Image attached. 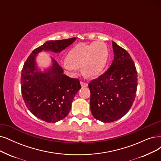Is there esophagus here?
Masks as SVG:
<instances>
[{
	"label": "esophagus",
	"mask_w": 161,
	"mask_h": 161,
	"mask_svg": "<svg viewBox=\"0 0 161 161\" xmlns=\"http://www.w3.org/2000/svg\"><path fill=\"white\" fill-rule=\"evenodd\" d=\"M80 85L82 86V87H86L88 86V83L83 81H80Z\"/></svg>",
	"instance_id": "34e87169"
}]
</instances>
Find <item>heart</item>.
<instances>
[{
	"mask_svg": "<svg viewBox=\"0 0 161 161\" xmlns=\"http://www.w3.org/2000/svg\"><path fill=\"white\" fill-rule=\"evenodd\" d=\"M108 55V47L103 42H96L88 45L79 43L69 51L63 66L72 73L81 67L82 73L85 76L94 77L106 67Z\"/></svg>",
	"mask_w": 161,
	"mask_h": 161,
	"instance_id": "b5f03b06",
	"label": "heart"
}]
</instances>
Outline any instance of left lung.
<instances>
[{"mask_svg":"<svg viewBox=\"0 0 161 161\" xmlns=\"http://www.w3.org/2000/svg\"><path fill=\"white\" fill-rule=\"evenodd\" d=\"M114 57L110 68L88 83L91 110L104 123L116 121L130 110L136 98L137 72L127 51L112 42Z\"/></svg>","mask_w":161,"mask_h":161,"instance_id":"8db88e82","label":"left lung"}]
</instances>
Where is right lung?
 I'll list each match as a JSON object with an SVG mask.
<instances>
[{
	"instance_id": "add662e5",
	"label": "right lung",
	"mask_w": 161,
	"mask_h": 161,
	"mask_svg": "<svg viewBox=\"0 0 161 161\" xmlns=\"http://www.w3.org/2000/svg\"><path fill=\"white\" fill-rule=\"evenodd\" d=\"M76 39L47 41L32 51L24 64L21 74L24 101L36 117L48 123H55L67 116L81 86L78 79L63 74L62 67L53 58L52 66L40 71L36 65V55L42 51L60 53Z\"/></svg>"
}]
</instances>
